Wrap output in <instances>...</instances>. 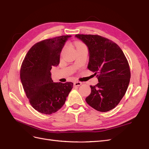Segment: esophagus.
<instances>
[{"label": "esophagus", "mask_w": 149, "mask_h": 149, "mask_svg": "<svg viewBox=\"0 0 149 149\" xmlns=\"http://www.w3.org/2000/svg\"><path fill=\"white\" fill-rule=\"evenodd\" d=\"M82 82H79V81H76L74 83V84L75 86H80L81 85H82Z\"/></svg>", "instance_id": "34e87169"}]
</instances>
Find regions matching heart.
<instances>
[{
  "instance_id": "heart-1",
  "label": "heart",
  "mask_w": 149,
  "mask_h": 149,
  "mask_svg": "<svg viewBox=\"0 0 149 149\" xmlns=\"http://www.w3.org/2000/svg\"><path fill=\"white\" fill-rule=\"evenodd\" d=\"M75 47L76 48H78L79 47H84V45L82 43H75Z\"/></svg>"
}]
</instances>
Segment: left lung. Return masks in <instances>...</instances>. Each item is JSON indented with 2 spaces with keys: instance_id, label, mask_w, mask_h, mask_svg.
<instances>
[{
  "instance_id": "obj_1",
  "label": "left lung",
  "mask_w": 149,
  "mask_h": 149,
  "mask_svg": "<svg viewBox=\"0 0 149 149\" xmlns=\"http://www.w3.org/2000/svg\"><path fill=\"white\" fill-rule=\"evenodd\" d=\"M88 47L87 68L97 74L98 83L90 86L87 103L98 111L106 112L118 104L126 93L130 79L128 60L116 43L99 35H76Z\"/></svg>"
}]
</instances>
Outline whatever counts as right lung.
Returning <instances> with one entry per match:
<instances>
[{"label": "right lung", "instance_id": "add662e5", "mask_svg": "<svg viewBox=\"0 0 149 149\" xmlns=\"http://www.w3.org/2000/svg\"><path fill=\"white\" fill-rule=\"evenodd\" d=\"M70 35L45 40L29 49L22 63L20 78L30 104L45 114L56 112L65 104L73 83L53 82L50 70L60 63V53Z\"/></svg>", "mask_w": 149, "mask_h": 149}]
</instances>
